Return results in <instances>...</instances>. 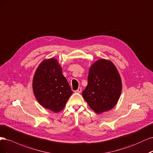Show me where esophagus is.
I'll return each mask as SVG.
<instances>
[{"label":"esophagus","mask_w":153,"mask_h":153,"mask_svg":"<svg viewBox=\"0 0 153 153\" xmlns=\"http://www.w3.org/2000/svg\"><path fill=\"white\" fill-rule=\"evenodd\" d=\"M81 90H82V88H81V87H79V88H78V89H77V90H76V91H75V92H76V93H81Z\"/></svg>","instance_id":"34e87169"}]
</instances>
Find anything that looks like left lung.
<instances>
[{
	"label": "left lung",
	"mask_w": 153,
	"mask_h": 153,
	"mask_svg": "<svg viewBox=\"0 0 153 153\" xmlns=\"http://www.w3.org/2000/svg\"><path fill=\"white\" fill-rule=\"evenodd\" d=\"M122 89L120 76L111 61L102 59L90 68L84 99L98 114L111 110L119 100Z\"/></svg>",
	"instance_id": "obj_1"
}]
</instances>
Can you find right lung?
<instances>
[{
    "mask_svg": "<svg viewBox=\"0 0 153 153\" xmlns=\"http://www.w3.org/2000/svg\"><path fill=\"white\" fill-rule=\"evenodd\" d=\"M33 90L40 104L58 112L65 107L72 93L71 88L55 58L43 61L39 65L33 79Z\"/></svg>",
    "mask_w": 153,
    "mask_h": 153,
    "instance_id": "1",
    "label": "right lung"
}]
</instances>
